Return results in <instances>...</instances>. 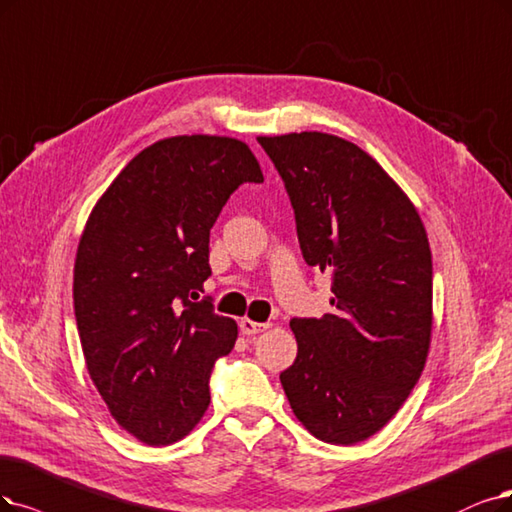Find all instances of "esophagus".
<instances>
[{"instance_id":"obj_1","label":"esophagus","mask_w":512,"mask_h":512,"mask_svg":"<svg viewBox=\"0 0 512 512\" xmlns=\"http://www.w3.org/2000/svg\"><path fill=\"white\" fill-rule=\"evenodd\" d=\"M270 329V323H255V320L251 318H242L240 320V331L244 335H257V333H263Z\"/></svg>"}]
</instances>
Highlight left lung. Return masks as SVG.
Masks as SVG:
<instances>
[{
    "label": "left lung",
    "mask_w": 512,
    "mask_h": 512,
    "mask_svg": "<svg viewBox=\"0 0 512 512\" xmlns=\"http://www.w3.org/2000/svg\"><path fill=\"white\" fill-rule=\"evenodd\" d=\"M285 181L308 266L331 274L333 312L293 318L295 363L280 384L316 439L382 430L424 371L432 335L426 227L386 170L327 132L257 137Z\"/></svg>",
    "instance_id": "obj_1"
}]
</instances>
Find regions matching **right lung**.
Listing matches in <instances>:
<instances>
[{
  "instance_id": "1",
  "label": "right lung",
  "mask_w": 512,
  "mask_h": 512,
  "mask_svg": "<svg viewBox=\"0 0 512 512\" xmlns=\"http://www.w3.org/2000/svg\"><path fill=\"white\" fill-rule=\"evenodd\" d=\"M263 173L244 141L179 135L132 158L94 204L73 268V308L90 380L145 445L177 443L211 403L236 320L192 301L211 276L208 236L223 204Z\"/></svg>"
}]
</instances>
